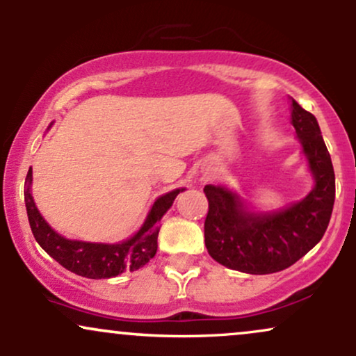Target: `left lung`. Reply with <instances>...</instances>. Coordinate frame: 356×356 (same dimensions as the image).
Listing matches in <instances>:
<instances>
[{
    "mask_svg": "<svg viewBox=\"0 0 356 356\" xmlns=\"http://www.w3.org/2000/svg\"><path fill=\"white\" fill-rule=\"evenodd\" d=\"M291 124L303 145L314 187L303 201L281 211L251 212L236 192L206 186L209 201L204 238L212 259L249 275L283 271L316 246L328 227L334 202L332 157L313 113L291 100Z\"/></svg>",
    "mask_w": 356,
    "mask_h": 356,
    "instance_id": "obj_1",
    "label": "left lung"
}]
</instances>
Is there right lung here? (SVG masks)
Masks as SVG:
<instances>
[{"label":"right lung","instance_id":"1","mask_svg":"<svg viewBox=\"0 0 356 356\" xmlns=\"http://www.w3.org/2000/svg\"><path fill=\"white\" fill-rule=\"evenodd\" d=\"M31 169L28 170L24 181V204H26L28 220L36 243L50 254L56 263L75 275L102 280L113 277L124 271H136L149 263L157 252L159 220L172 206L174 199L184 189H175L161 195L154 202L152 209L147 214L145 222L132 238L117 244L85 243V241H72L53 231L50 224L43 219L36 209L33 195H31Z\"/></svg>","mask_w":356,"mask_h":356}]
</instances>
